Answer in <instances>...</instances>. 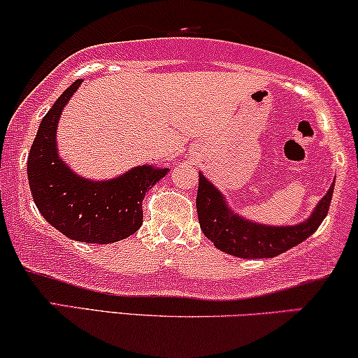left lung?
Wrapping results in <instances>:
<instances>
[{"label": "left lung", "mask_w": 358, "mask_h": 358, "mask_svg": "<svg viewBox=\"0 0 358 358\" xmlns=\"http://www.w3.org/2000/svg\"><path fill=\"white\" fill-rule=\"evenodd\" d=\"M334 180L305 222L292 227L256 223L234 213L224 195L199 173L197 213L205 236L220 251L241 259H268L295 248L316 231L329 210Z\"/></svg>", "instance_id": "8db88e82"}]
</instances>
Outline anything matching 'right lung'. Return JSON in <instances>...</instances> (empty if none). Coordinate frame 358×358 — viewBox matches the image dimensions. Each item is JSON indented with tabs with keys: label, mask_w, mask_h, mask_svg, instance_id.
Here are the masks:
<instances>
[{
	"label": "right lung",
	"mask_w": 358,
	"mask_h": 358,
	"mask_svg": "<svg viewBox=\"0 0 358 358\" xmlns=\"http://www.w3.org/2000/svg\"><path fill=\"white\" fill-rule=\"evenodd\" d=\"M81 83L76 80L65 90L38 125L27 158L29 185L42 217L66 238L81 243H117L141 227L145 194L169 169L141 164L106 180L86 179L71 171L58 155L57 127L63 107Z\"/></svg>",
	"instance_id": "1"
}]
</instances>
